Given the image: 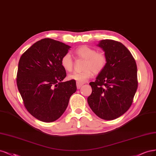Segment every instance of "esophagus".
I'll list each match as a JSON object with an SVG mask.
<instances>
[{"mask_svg":"<svg viewBox=\"0 0 156 156\" xmlns=\"http://www.w3.org/2000/svg\"><path fill=\"white\" fill-rule=\"evenodd\" d=\"M83 85V83H78V82H76V86H77V89H80V87H81Z\"/></svg>","mask_w":156,"mask_h":156,"instance_id":"obj_1","label":"esophagus"}]
</instances>
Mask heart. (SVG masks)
Here are the masks:
<instances>
[{"label": "heart", "instance_id": "b5f03b06", "mask_svg": "<svg viewBox=\"0 0 156 156\" xmlns=\"http://www.w3.org/2000/svg\"><path fill=\"white\" fill-rule=\"evenodd\" d=\"M78 58L85 59L83 71L74 72L69 74V80H75L78 83H84L93 76V73L97 74L101 73L106 65V58L102 53L97 52L95 49L87 46H82L74 51ZM62 67L67 71H71L73 68V61L71 55L67 53L61 58Z\"/></svg>", "mask_w": 156, "mask_h": 156}]
</instances>
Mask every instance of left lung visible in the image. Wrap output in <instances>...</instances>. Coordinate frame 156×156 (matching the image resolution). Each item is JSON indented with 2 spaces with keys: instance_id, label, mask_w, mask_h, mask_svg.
I'll return each instance as SVG.
<instances>
[{
  "instance_id": "obj_1",
  "label": "left lung",
  "mask_w": 156,
  "mask_h": 156,
  "mask_svg": "<svg viewBox=\"0 0 156 156\" xmlns=\"http://www.w3.org/2000/svg\"><path fill=\"white\" fill-rule=\"evenodd\" d=\"M106 65L95 82H90L92 93L87 98L90 108L98 117L113 120L126 112L137 89V65L121 43L111 39L100 41Z\"/></svg>"
}]
</instances>
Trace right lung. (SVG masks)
<instances>
[{
	"label": "right lung",
	"mask_w": 156,
	"mask_h": 156,
	"mask_svg": "<svg viewBox=\"0 0 156 156\" xmlns=\"http://www.w3.org/2000/svg\"><path fill=\"white\" fill-rule=\"evenodd\" d=\"M70 48L63 43L44 38L32 44L19 59L18 90L28 112L41 121L58 119L76 91L75 80L62 82L67 74L61 58Z\"/></svg>",
	"instance_id": "add662e5"
}]
</instances>
